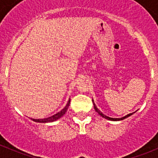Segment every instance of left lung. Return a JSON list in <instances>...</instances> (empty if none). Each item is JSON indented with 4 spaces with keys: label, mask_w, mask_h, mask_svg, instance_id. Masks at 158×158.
I'll use <instances>...</instances> for the list:
<instances>
[{
    "label": "left lung",
    "mask_w": 158,
    "mask_h": 158,
    "mask_svg": "<svg viewBox=\"0 0 158 158\" xmlns=\"http://www.w3.org/2000/svg\"><path fill=\"white\" fill-rule=\"evenodd\" d=\"M93 105H94V108H95V110H96V112L98 113V114H99V115H100V116H102V117H103V118H107V119H108V120H111V121H118V120H123V119H124V118H127V117L131 116V115H132V114H133V113H130V114H128V115H127L126 116L122 117V118H111V117H108V116H107V115H104V114H103V113H102L101 111H100V110H99L98 108H97V107H96V105H95V104H94V102H93ZM134 113H135V112H134Z\"/></svg>",
    "instance_id": "1"
}]
</instances>
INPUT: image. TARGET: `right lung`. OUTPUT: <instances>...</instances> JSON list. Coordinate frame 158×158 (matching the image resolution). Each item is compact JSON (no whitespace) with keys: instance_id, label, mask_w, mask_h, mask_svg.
Segmentation results:
<instances>
[{"instance_id":"add662e5","label":"right lung","mask_w":158,"mask_h":158,"mask_svg":"<svg viewBox=\"0 0 158 158\" xmlns=\"http://www.w3.org/2000/svg\"><path fill=\"white\" fill-rule=\"evenodd\" d=\"M69 104H70V99L69 100L67 104L65 105V107H64L63 109L61 110L60 111H58V113L56 114H54V115L51 117H48V118H39V119H35V118H31V120L35 121V122L37 123H51V122H54V121L58 120V118H60L62 116H63L65 115V113L66 112L67 110H68V107H69Z\"/></svg>"}]
</instances>
